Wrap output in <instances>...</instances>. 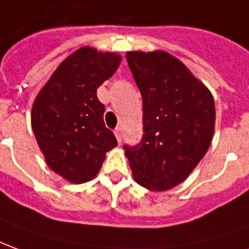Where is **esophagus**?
<instances>
[{"instance_id":"34e87169","label":"esophagus","mask_w":249,"mask_h":249,"mask_svg":"<svg viewBox=\"0 0 249 249\" xmlns=\"http://www.w3.org/2000/svg\"><path fill=\"white\" fill-rule=\"evenodd\" d=\"M115 137H116V140H118V142L121 143L122 142V137H123V133H122V127H116L115 128Z\"/></svg>"}]
</instances>
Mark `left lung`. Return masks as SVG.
Segmentation results:
<instances>
[{
  "label": "left lung",
  "instance_id": "obj_1",
  "mask_svg": "<svg viewBox=\"0 0 249 249\" xmlns=\"http://www.w3.org/2000/svg\"><path fill=\"white\" fill-rule=\"evenodd\" d=\"M142 96V140L124 145L134 180L150 191L184 181L212 143L215 107L210 90L165 51H128Z\"/></svg>",
  "mask_w": 249,
  "mask_h": 249
}]
</instances>
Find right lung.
<instances>
[{"label":"right lung","instance_id":"obj_1","mask_svg":"<svg viewBox=\"0 0 249 249\" xmlns=\"http://www.w3.org/2000/svg\"><path fill=\"white\" fill-rule=\"evenodd\" d=\"M122 56L81 47L63 61L36 96L31 124L46 162L70 183H85L118 145L104 124L97 88L114 74Z\"/></svg>","mask_w":249,"mask_h":249}]
</instances>
